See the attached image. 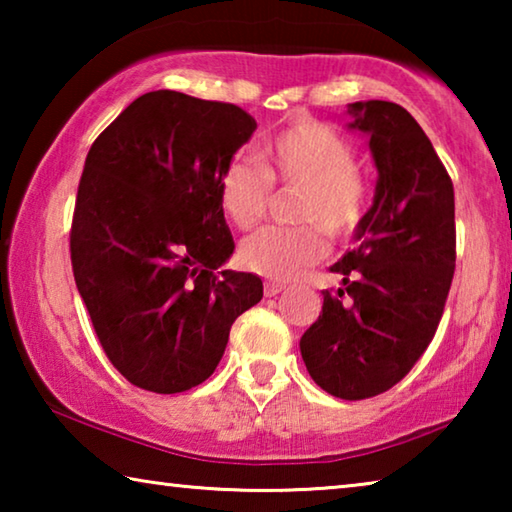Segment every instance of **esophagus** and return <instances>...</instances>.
<instances>
[{
	"label": "esophagus",
	"instance_id": "esophagus-1",
	"mask_svg": "<svg viewBox=\"0 0 512 512\" xmlns=\"http://www.w3.org/2000/svg\"><path fill=\"white\" fill-rule=\"evenodd\" d=\"M284 289H287V287H284V284H280V282H266L264 284V296L266 298H275L277 293H282Z\"/></svg>",
	"mask_w": 512,
	"mask_h": 512
}]
</instances>
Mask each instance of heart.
Returning a JSON list of instances; mask_svg holds the SVG:
<instances>
[{"instance_id":"heart-1","label":"heart","mask_w":512,"mask_h":512,"mask_svg":"<svg viewBox=\"0 0 512 512\" xmlns=\"http://www.w3.org/2000/svg\"><path fill=\"white\" fill-rule=\"evenodd\" d=\"M264 171L232 160L221 171L219 205L232 225L253 228L266 214L271 183L300 189L296 219L316 223L329 237H348L361 223L368 189L357 171V153L341 135L311 119L293 121L262 151ZM316 225L264 228L244 239L239 259L248 271L277 282L305 273L325 255V239Z\"/></svg>"}]
</instances>
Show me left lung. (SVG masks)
<instances>
[{
  "label": "left lung",
  "instance_id": "obj_1",
  "mask_svg": "<svg viewBox=\"0 0 512 512\" xmlns=\"http://www.w3.org/2000/svg\"><path fill=\"white\" fill-rule=\"evenodd\" d=\"M348 115L350 131L370 137L375 198L352 250L329 268L343 287L323 291L300 354L323 391L366 400L406 377L436 334L456 266L454 185L402 106L357 101Z\"/></svg>",
  "mask_w": 512,
  "mask_h": 512
}]
</instances>
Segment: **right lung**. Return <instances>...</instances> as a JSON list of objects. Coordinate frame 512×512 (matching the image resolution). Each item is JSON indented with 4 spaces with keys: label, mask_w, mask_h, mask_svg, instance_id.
Instances as JSON below:
<instances>
[{
    "label": "right lung",
    "mask_w": 512,
    "mask_h": 512,
    "mask_svg": "<svg viewBox=\"0 0 512 512\" xmlns=\"http://www.w3.org/2000/svg\"><path fill=\"white\" fill-rule=\"evenodd\" d=\"M232 103L158 90L94 140L72 221V268L103 352L131 384L183 393L212 375L237 316L264 296L219 271L235 241L221 171L255 133Z\"/></svg>",
    "instance_id": "1"
}]
</instances>
